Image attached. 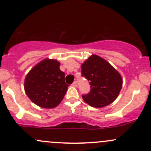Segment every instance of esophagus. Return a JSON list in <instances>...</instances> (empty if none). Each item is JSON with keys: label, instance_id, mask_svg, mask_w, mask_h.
Wrapping results in <instances>:
<instances>
[{"label": "esophagus", "instance_id": "34e87169", "mask_svg": "<svg viewBox=\"0 0 151 151\" xmlns=\"http://www.w3.org/2000/svg\"><path fill=\"white\" fill-rule=\"evenodd\" d=\"M77 81H74V82H73V84H72V86H75V87H77Z\"/></svg>", "mask_w": 151, "mask_h": 151}]
</instances>
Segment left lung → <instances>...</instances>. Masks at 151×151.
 <instances>
[{"label": "left lung", "mask_w": 151, "mask_h": 151, "mask_svg": "<svg viewBox=\"0 0 151 151\" xmlns=\"http://www.w3.org/2000/svg\"><path fill=\"white\" fill-rule=\"evenodd\" d=\"M81 75L89 81L91 85L89 93L82 95L84 101L91 106H106L119 96L122 87V77L101 57L90 56L81 65Z\"/></svg>", "instance_id": "obj_1"}]
</instances>
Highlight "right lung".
Here are the masks:
<instances>
[{
	"label": "right lung",
	"instance_id": "right-lung-1",
	"mask_svg": "<svg viewBox=\"0 0 151 151\" xmlns=\"http://www.w3.org/2000/svg\"><path fill=\"white\" fill-rule=\"evenodd\" d=\"M56 60L45 59L36 65L26 76L24 88L27 96L36 105L45 109L55 108L65 96L68 84L65 73Z\"/></svg>",
	"mask_w": 151,
	"mask_h": 151
}]
</instances>
